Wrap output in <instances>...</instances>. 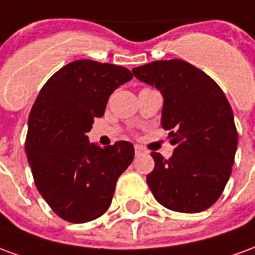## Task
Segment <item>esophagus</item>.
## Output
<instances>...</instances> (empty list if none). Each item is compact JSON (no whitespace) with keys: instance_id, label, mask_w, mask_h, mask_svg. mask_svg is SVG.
Listing matches in <instances>:
<instances>
[{"instance_id":"esophagus-1","label":"esophagus","mask_w":255,"mask_h":255,"mask_svg":"<svg viewBox=\"0 0 255 255\" xmlns=\"http://www.w3.org/2000/svg\"><path fill=\"white\" fill-rule=\"evenodd\" d=\"M142 153H144L143 147H142V146H139V144H135V154L139 155V154H142Z\"/></svg>"}]
</instances>
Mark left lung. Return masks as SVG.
<instances>
[{"instance_id":"left-lung-1","label":"left lung","mask_w":255,"mask_h":255,"mask_svg":"<svg viewBox=\"0 0 255 255\" xmlns=\"http://www.w3.org/2000/svg\"><path fill=\"white\" fill-rule=\"evenodd\" d=\"M135 78L164 97L161 126L171 131V158L151 153L146 180L158 202L180 213H198L224 191L238 147L234 113L213 79L183 60H160L132 69Z\"/></svg>"}]
</instances>
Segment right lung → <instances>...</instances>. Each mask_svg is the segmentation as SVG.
<instances>
[{
    "label": "right lung",
    "instance_id": "add662e5",
    "mask_svg": "<svg viewBox=\"0 0 255 255\" xmlns=\"http://www.w3.org/2000/svg\"><path fill=\"white\" fill-rule=\"evenodd\" d=\"M131 79L127 68L78 60L58 69L32 105L27 160L39 194L65 221L87 223L105 213L117 179L132 162V143L102 149L86 135L112 93Z\"/></svg>",
    "mask_w": 255,
    "mask_h": 255
}]
</instances>
